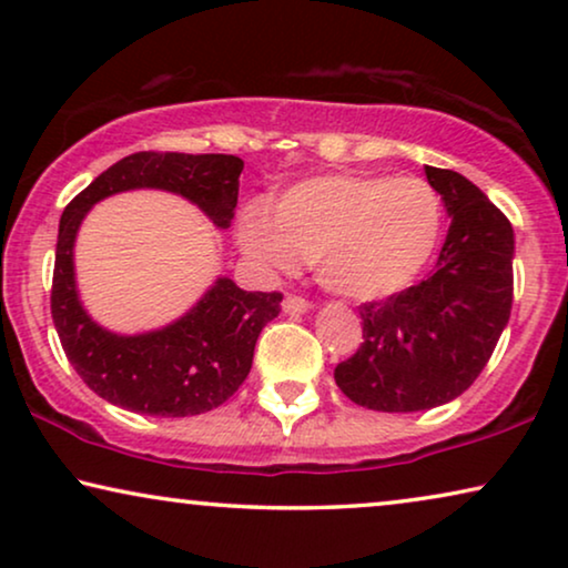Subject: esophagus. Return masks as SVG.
Segmentation results:
<instances>
[{"instance_id":"34e87169","label":"esophagus","mask_w":568,"mask_h":568,"mask_svg":"<svg viewBox=\"0 0 568 568\" xmlns=\"http://www.w3.org/2000/svg\"><path fill=\"white\" fill-rule=\"evenodd\" d=\"M310 307L313 305H310L305 297H297V294H286L284 297V313H290V315H302V313H307Z\"/></svg>"}]
</instances>
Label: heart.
<instances>
[{"mask_svg": "<svg viewBox=\"0 0 568 568\" xmlns=\"http://www.w3.org/2000/svg\"><path fill=\"white\" fill-rule=\"evenodd\" d=\"M439 230V196L422 178L331 173L294 183L268 206H245L237 243L268 268L310 261L323 290L372 302L410 286Z\"/></svg>", "mask_w": 568, "mask_h": 568, "instance_id": "b5f03b06", "label": "heart"}]
</instances>
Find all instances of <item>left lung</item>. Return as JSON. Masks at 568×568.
Listing matches in <instances>:
<instances>
[{"mask_svg": "<svg viewBox=\"0 0 568 568\" xmlns=\"http://www.w3.org/2000/svg\"><path fill=\"white\" fill-rule=\"evenodd\" d=\"M449 222L437 266L387 300L364 302L362 338L333 377L356 406L410 414L455 400L476 383L509 323L515 232L478 185L426 165Z\"/></svg>", "mask_w": 568, "mask_h": 568, "instance_id": "1", "label": "left lung"}]
</instances>
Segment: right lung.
<instances>
[{
    "instance_id": "right-lung-1",
    "label": "right lung",
    "mask_w": 568,
    "mask_h": 568,
    "mask_svg": "<svg viewBox=\"0 0 568 568\" xmlns=\"http://www.w3.org/2000/svg\"><path fill=\"white\" fill-rule=\"evenodd\" d=\"M243 160L235 154L136 152L100 173L69 201L59 222L51 317L84 385L113 406L146 416H196L222 406L245 383L263 325L282 310L278 292H245L222 276L181 321L119 336L84 313L74 282L77 230L100 199L162 189L196 204L220 230L237 206Z\"/></svg>"
}]
</instances>
